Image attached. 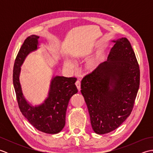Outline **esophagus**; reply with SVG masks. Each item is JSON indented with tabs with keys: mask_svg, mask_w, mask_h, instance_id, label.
Wrapping results in <instances>:
<instances>
[{
	"mask_svg": "<svg viewBox=\"0 0 153 153\" xmlns=\"http://www.w3.org/2000/svg\"><path fill=\"white\" fill-rule=\"evenodd\" d=\"M76 85L77 87V89H78L79 91H80V89H81V83H80V82H79V80H77V82H76Z\"/></svg>",
	"mask_w": 153,
	"mask_h": 153,
	"instance_id": "esophagus-1",
	"label": "esophagus"
}]
</instances>
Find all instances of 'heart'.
I'll use <instances>...</instances> for the list:
<instances>
[{"label": "heart", "mask_w": 153, "mask_h": 153, "mask_svg": "<svg viewBox=\"0 0 153 153\" xmlns=\"http://www.w3.org/2000/svg\"><path fill=\"white\" fill-rule=\"evenodd\" d=\"M102 56L100 54H97L95 56L92 57L91 59L87 62V66L90 70H95L99 66V64L101 62ZM65 66L68 68H72L74 67V64L71 60L69 59H66L64 61Z\"/></svg>", "instance_id": "obj_1"}]
</instances>
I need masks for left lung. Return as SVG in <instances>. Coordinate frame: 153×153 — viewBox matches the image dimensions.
<instances>
[{"instance_id": "left-lung-1", "label": "left lung", "mask_w": 153, "mask_h": 153, "mask_svg": "<svg viewBox=\"0 0 153 153\" xmlns=\"http://www.w3.org/2000/svg\"><path fill=\"white\" fill-rule=\"evenodd\" d=\"M108 59L83 77L81 93L97 134L114 131L130 115L140 82V71L126 37L113 40Z\"/></svg>"}]
</instances>
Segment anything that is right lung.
Listing matches in <instances>:
<instances>
[{
    "label": "right lung",
    "mask_w": 153,
    "mask_h": 153,
    "mask_svg": "<svg viewBox=\"0 0 153 153\" xmlns=\"http://www.w3.org/2000/svg\"><path fill=\"white\" fill-rule=\"evenodd\" d=\"M39 38L37 35H30L22 45L14 62L13 83L19 110L25 118L39 131L55 134L64 128L68 102L71 97L78 91L75 85L77 79L53 76L48 97L43 103L33 106L25 99L19 82L21 66L27 55L39 48Z\"/></svg>",
    "instance_id": "obj_1"
}]
</instances>
